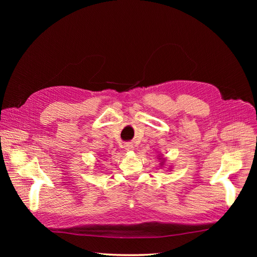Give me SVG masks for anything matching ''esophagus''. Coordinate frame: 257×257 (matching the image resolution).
Listing matches in <instances>:
<instances>
[{"label": "esophagus", "instance_id": "obj_1", "mask_svg": "<svg viewBox=\"0 0 257 257\" xmlns=\"http://www.w3.org/2000/svg\"><path fill=\"white\" fill-rule=\"evenodd\" d=\"M133 145L132 144H125L124 145V149H125V151H131V150H133Z\"/></svg>", "mask_w": 257, "mask_h": 257}]
</instances>
